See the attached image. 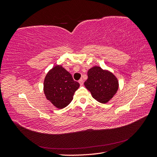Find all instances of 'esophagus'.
Returning a JSON list of instances; mask_svg holds the SVG:
<instances>
[{"mask_svg": "<svg viewBox=\"0 0 157 157\" xmlns=\"http://www.w3.org/2000/svg\"><path fill=\"white\" fill-rule=\"evenodd\" d=\"M78 82H79V84H80V86H82V85H83V83H84L83 80H82V79H80V80H78Z\"/></svg>", "mask_w": 157, "mask_h": 157, "instance_id": "esophagus-1", "label": "esophagus"}]
</instances>
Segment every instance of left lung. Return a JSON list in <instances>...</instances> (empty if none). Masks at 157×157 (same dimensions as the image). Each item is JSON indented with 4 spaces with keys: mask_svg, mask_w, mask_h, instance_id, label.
<instances>
[{
    "mask_svg": "<svg viewBox=\"0 0 157 157\" xmlns=\"http://www.w3.org/2000/svg\"><path fill=\"white\" fill-rule=\"evenodd\" d=\"M84 86L96 101L106 103L113 98L118 89L117 78L111 71L94 66L88 71Z\"/></svg>",
    "mask_w": 157,
    "mask_h": 157,
    "instance_id": "obj_1",
    "label": "left lung"
}]
</instances>
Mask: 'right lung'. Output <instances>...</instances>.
<instances>
[{
	"instance_id": "add662e5",
	"label": "right lung",
	"mask_w": 157,
	"mask_h": 157,
	"mask_svg": "<svg viewBox=\"0 0 157 157\" xmlns=\"http://www.w3.org/2000/svg\"><path fill=\"white\" fill-rule=\"evenodd\" d=\"M80 84L72 75L57 65L47 73L44 81V93L46 99L58 109L67 107L73 100L74 94Z\"/></svg>"
}]
</instances>
